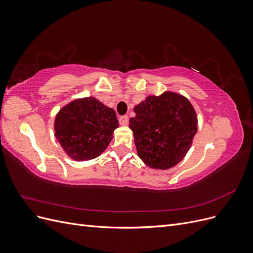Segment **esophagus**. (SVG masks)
Masks as SVG:
<instances>
[{"label": "esophagus", "instance_id": "34e87169", "mask_svg": "<svg viewBox=\"0 0 253 253\" xmlns=\"http://www.w3.org/2000/svg\"><path fill=\"white\" fill-rule=\"evenodd\" d=\"M119 122H120V125H122V126H127V124H128V117L126 116V115H125V116H121L119 118Z\"/></svg>", "mask_w": 253, "mask_h": 253}]
</instances>
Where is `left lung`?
<instances>
[{
  "instance_id": "1",
  "label": "left lung",
  "mask_w": 253,
  "mask_h": 253,
  "mask_svg": "<svg viewBox=\"0 0 253 253\" xmlns=\"http://www.w3.org/2000/svg\"><path fill=\"white\" fill-rule=\"evenodd\" d=\"M129 119L137 154L153 169L167 170L186 156L197 132V117L186 97L172 91L149 96Z\"/></svg>"
}]
</instances>
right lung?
I'll use <instances>...</instances> for the list:
<instances>
[{
    "mask_svg": "<svg viewBox=\"0 0 253 253\" xmlns=\"http://www.w3.org/2000/svg\"><path fill=\"white\" fill-rule=\"evenodd\" d=\"M119 126L116 113L94 97L74 100L61 109L55 120V136L77 162L94 159L108 148Z\"/></svg>",
    "mask_w": 253,
    "mask_h": 253,
    "instance_id": "obj_1",
    "label": "right lung"
}]
</instances>
